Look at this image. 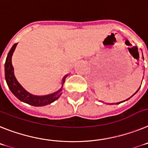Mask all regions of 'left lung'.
Instances as JSON below:
<instances>
[{
	"label": "left lung",
	"instance_id": "1",
	"mask_svg": "<svg viewBox=\"0 0 148 148\" xmlns=\"http://www.w3.org/2000/svg\"><path fill=\"white\" fill-rule=\"evenodd\" d=\"M142 56H143V55H142ZM143 60H144V58H143ZM140 87H141V86H140ZM139 88H138V89H139ZM138 89L137 90V92H138ZM137 92H136V93H137ZM136 93H135V94H136ZM135 94H134V95H135ZM133 96H132V97H133ZM130 98H129V99H130ZM127 100H128V99H127ZM119 103H117L116 104H119ZM113 104H114V103H113Z\"/></svg>",
	"mask_w": 148,
	"mask_h": 148
}]
</instances>
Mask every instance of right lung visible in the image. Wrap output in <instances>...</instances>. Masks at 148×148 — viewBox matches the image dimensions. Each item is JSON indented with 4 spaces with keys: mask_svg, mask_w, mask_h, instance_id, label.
Listing matches in <instances>:
<instances>
[{
    "mask_svg": "<svg viewBox=\"0 0 148 148\" xmlns=\"http://www.w3.org/2000/svg\"><path fill=\"white\" fill-rule=\"evenodd\" d=\"M17 45L18 44H15L12 47V48L10 49V52L7 55V57H6L4 65L5 79H6L9 88L18 100L24 103H26L29 105L33 106H43L51 104V103L54 102L62 95V90H63L62 87H63L65 79L68 77V74L65 75L62 79L61 88L54 93L42 96L34 95L33 94L29 93L18 83L15 77V74H14V68L12 64V56Z\"/></svg>",
    "mask_w": 148,
    "mask_h": 148,
    "instance_id": "1",
    "label": "right lung"
}]
</instances>
